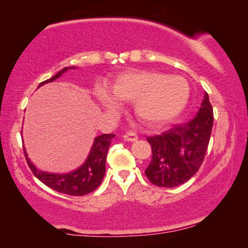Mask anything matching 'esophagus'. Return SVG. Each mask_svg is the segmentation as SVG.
Here are the masks:
<instances>
[{"label": "esophagus", "mask_w": 248, "mask_h": 248, "mask_svg": "<svg viewBox=\"0 0 248 248\" xmlns=\"http://www.w3.org/2000/svg\"><path fill=\"white\" fill-rule=\"evenodd\" d=\"M124 139L125 141H131V142L137 141L138 140V134L136 132H133V131H128V132L124 133Z\"/></svg>", "instance_id": "34e87169"}]
</instances>
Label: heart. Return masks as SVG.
I'll return each instance as SVG.
<instances>
[{
  "mask_svg": "<svg viewBox=\"0 0 248 248\" xmlns=\"http://www.w3.org/2000/svg\"><path fill=\"white\" fill-rule=\"evenodd\" d=\"M189 97V86L179 77L153 72L131 71L117 79L110 94L98 91L99 103L107 109H116L118 103L136 102V112L148 123H162L183 110Z\"/></svg>",
  "mask_w": 248,
  "mask_h": 248,
  "instance_id": "obj_1",
  "label": "heart"
}]
</instances>
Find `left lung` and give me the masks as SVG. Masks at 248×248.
<instances>
[{"label": "left lung", "mask_w": 248, "mask_h": 248, "mask_svg": "<svg viewBox=\"0 0 248 248\" xmlns=\"http://www.w3.org/2000/svg\"><path fill=\"white\" fill-rule=\"evenodd\" d=\"M212 125L213 108L205 93L194 119L149 137L146 140L152 148V159L145 176L150 182L157 187L173 188L190 179L202 164Z\"/></svg>", "instance_id": "1"}]
</instances>
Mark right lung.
<instances>
[{"mask_svg":"<svg viewBox=\"0 0 248 248\" xmlns=\"http://www.w3.org/2000/svg\"><path fill=\"white\" fill-rule=\"evenodd\" d=\"M69 69L75 68L74 66H72V68L70 66V68L62 69L60 72H58L51 78L41 82L39 86L44 85L45 83L54 81V79L58 78L61 74H63ZM114 137L115 134L108 133L102 134V136L96 138L86 162L78 170L64 175L48 174L38 170L28 159L25 150L24 154L25 157H26L29 169L31 170L33 175L41 183H44L46 186H48L49 188H51V189L58 192H61V194H65L69 196H84L90 194V192H93L102 184V180L105 176V170H106L105 163H106L107 152L109 145H110L111 139Z\"/></svg>","mask_w":248,"mask_h":248,"instance_id":"1","label":"right lung"}]
</instances>
